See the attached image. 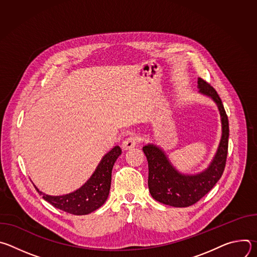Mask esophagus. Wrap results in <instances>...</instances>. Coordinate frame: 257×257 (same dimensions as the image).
I'll return each instance as SVG.
<instances>
[{
	"label": "esophagus",
	"mask_w": 257,
	"mask_h": 257,
	"mask_svg": "<svg viewBox=\"0 0 257 257\" xmlns=\"http://www.w3.org/2000/svg\"><path fill=\"white\" fill-rule=\"evenodd\" d=\"M136 144H137V139H136V137L133 136V135H131V136L127 137V138L123 141L122 148H123L125 151H127V150H130V149H133L134 146H136Z\"/></svg>",
	"instance_id": "obj_1"
}]
</instances>
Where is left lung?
<instances>
[{
  "label": "left lung",
  "instance_id": "left-lung-1",
  "mask_svg": "<svg viewBox=\"0 0 257 257\" xmlns=\"http://www.w3.org/2000/svg\"><path fill=\"white\" fill-rule=\"evenodd\" d=\"M197 88L199 93L215 102L222 123L221 140L208 167L198 174H182L173 166L160 146L148 143L142 148L149 163V189L153 198L174 207H187L200 200L221 179L226 166L229 140L228 116L221 98L212 86L198 78Z\"/></svg>",
  "mask_w": 257,
  "mask_h": 257
}]
</instances>
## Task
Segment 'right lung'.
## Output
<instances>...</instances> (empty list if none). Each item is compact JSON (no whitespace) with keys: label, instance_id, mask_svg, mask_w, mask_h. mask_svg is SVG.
Returning a JSON list of instances; mask_svg holds the SVG:
<instances>
[{"label":"right lung","instance_id":"1","mask_svg":"<svg viewBox=\"0 0 257 257\" xmlns=\"http://www.w3.org/2000/svg\"><path fill=\"white\" fill-rule=\"evenodd\" d=\"M121 154L122 150L118 145L105 154L90 178L80 188L71 193L53 196L40 191L35 185L34 187L46 201L56 208L76 215L88 214L99 208L107 199L111 188L112 170Z\"/></svg>","mask_w":257,"mask_h":257}]
</instances>
